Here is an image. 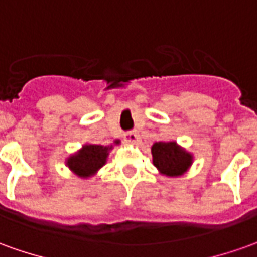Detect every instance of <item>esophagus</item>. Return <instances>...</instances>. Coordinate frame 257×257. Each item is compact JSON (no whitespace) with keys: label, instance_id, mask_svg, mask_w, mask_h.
I'll return each instance as SVG.
<instances>
[{"label":"esophagus","instance_id":"1","mask_svg":"<svg viewBox=\"0 0 257 257\" xmlns=\"http://www.w3.org/2000/svg\"><path fill=\"white\" fill-rule=\"evenodd\" d=\"M123 138H125V141L129 143H138L139 141H141V138H139V134L136 132V131H131V132H126L125 135H123Z\"/></svg>","mask_w":257,"mask_h":257}]
</instances>
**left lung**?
Instances as JSON below:
<instances>
[{
    "label": "left lung",
    "instance_id": "8db88e82",
    "mask_svg": "<svg viewBox=\"0 0 257 257\" xmlns=\"http://www.w3.org/2000/svg\"><path fill=\"white\" fill-rule=\"evenodd\" d=\"M152 156L159 172L170 177L184 174L193 163V156L176 142H156L152 146Z\"/></svg>",
    "mask_w": 257,
    "mask_h": 257
}]
</instances>
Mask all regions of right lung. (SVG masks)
Instances as JSON below:
<instances>
[{"label":"right lung","instance_id":"add662e5","mask_svg":"<svg viewBox=\"0 0 257 257\" xmlns=\"http://www.w3.org/2000/svg\"><path fill=\"white\" fill-rule=\"evenodd\" d=\"M118 145L119 141H115ZM112 146H101V145H84L83 149L67 159V166L71 172L80 177H91L105 165L108 153Z\"/></svg>","mask_w":257,"mask_h":257}]
</instances>
